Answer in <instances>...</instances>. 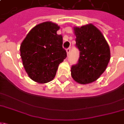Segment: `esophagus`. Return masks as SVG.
<instances>
[{"mask_svg": "<svg viewBox=\"0 0 124 124\" xmlns=\"http://www.w3.org/2000/svg\"><path fill=\"white\" fill-rule=\"evenodd\" d=\"M66 51H67V55H69L70 53V48H67V49L66 50Z\"/></svg>", "mask_w": 124, "mask_h": 124, "instance_id": "obj_1", "label": "esophagus"}]
</instances>
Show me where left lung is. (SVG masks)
<instances>
[{
	"instance_id": "obj_1",
	"label": "left lung",
	"mask_w": 124,
	"mask_h": 124,
	"mask_svg": "<svg viewBox=\"0 0 124 124\" xmlns=\"http://www.w3.org/2000/svg\"><path fill=\"white\" fill-rule=\"evenodd\" d=\"M76 46L80 51L78 63L71 67V76L82 84L92 83L105 71L110 59L109 46L92 24L74 27Z\"/></svg>"
}]
</instances>
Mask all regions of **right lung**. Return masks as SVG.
Listing matches in <instances>:
<instances>
[{"label":"right lung","mask_w":124,"mask_h":124,"mask_svg":"<svg viewBox=\"0 0 124 124\" xmlns=\"http://www.w3.org/2000/svg\"><path fill=\"white\" fill-rule=\"evenodd\" d=\"M56 23L47 21L32 28L20 46L21 57L28 76L34 82L52 81L59 65L67 57L63 48V37L57 34Z\"/></svg>","instance_id":"add662e5"}]
</instances>
